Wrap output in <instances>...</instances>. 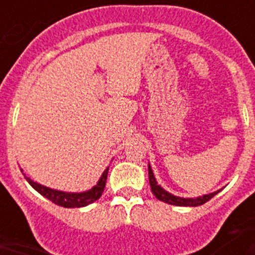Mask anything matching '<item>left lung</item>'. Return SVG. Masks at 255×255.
I'll list each match as a JSON object with an SVG mask.
<instances>
[{
  "label": "left lung",
  "instance_id": "obj_1",
  "mask_svg": "<svg viewBox=\"0 0 255 255\" xmlns=\"http://www.w3.org/2000/svg\"><path fill=\"white\" fill-rule=\"evenodd\" d=\"M148 174H149V185H151L152 193L155 194V197L157 200L163 202H167V204H170V205H176V206H198L205 204L206 201H209L210 198L214 197L216 194L220 192H214V193L205 194V196H200V197L196 198H184V197H177V196H173V194L168 193L167 190H164L160 185H157V181H156L155 176H153V172H152L151 165H148Z\"/></svg>",
  "mask_w": 255,
  "mask_h": 255
}]
</instances>
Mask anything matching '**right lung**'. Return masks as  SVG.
Returning a JSON list of instances; mask_svg holds the SVG:
<instances>
[{
  "label": "right lung",
  "instance_id": "obj_1",
  "mask_svg": "<svg viewBox=\"0 0 255 255\" xmlns=\"http://www.w3.org/2000/svg\"><path fill=\"white\" fill-rule=\"evenodd\" d=\"M108 168L103 172L102 177L99 178V181L95 186H92L91 189L86 190V192H81V193H69V192H62V190L51 189L45 185H41L38 182H34L31 178L26 177L27 182L33 186L34 189L37 190L38 193L42 194L43 197L49 198L50 201L57 204L63 208H82V206L90 205L94 201H96L98 198L102 196L106 186V181H107Z\"/></svg>",
  "mask_w": 255,
  "mask_h": 255
}]
</instances>
